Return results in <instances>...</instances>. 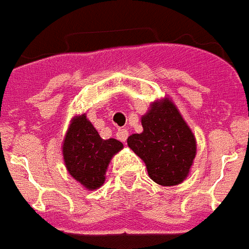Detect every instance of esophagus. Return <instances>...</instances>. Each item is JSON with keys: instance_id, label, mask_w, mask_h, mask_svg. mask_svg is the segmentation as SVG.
Returning <instances> with one entry per match:
<instances>
[{"instance_id": "34e87169", "label": "esophagus", "mask_w": 249, "mask_h": 249, "mask_svg": "<svg viewBox=\"0 0 249 249\" xmlns=\"http://www.w3.org/2000/svg\"><path fill=\"white\" fill-rule=\"evenodd\" d=\"M128 135H129V131L126 130V129H119L118 133H116V137H118L119 141H121V142H124L128 139Z\"/></svg>"}]
</instances>
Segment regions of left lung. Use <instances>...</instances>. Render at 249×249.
Wrapping results in <instances>:
<instances>
[{"instance_id": "1", "label": "left lung", "mask_w": 249, "mask_h": 249, "mask_svg": "<svg viewBox=\"0 0 249 249\" xmlns=\"http://www.w3.org/2000/svg\"><path fill=\"white\" fill-rule=\"evenodd\" d=\"M141 121L143 131L129 137V148L143 160L155 183H183L191 173L197 141L177 105L169 97L153 101Z\"/></svg>"}]
</instances>
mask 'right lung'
I'll return each instance as SVG.
<instances>
[{"label": "right lung", "instance_id": "right-lung-1", "mask_svg": "<svg viewBox=\"0 0 249 249\" xmlns=\"http://www.w3.org/2000/svg\"><path fill=\"white\" fill-rule=\"evenodd\" d=\"M123 148L118 139L101 138L87 115L82 114L70 121L62 142V156L72 179L94 191L104 185L110 161Z\"/></svg>", "mask_w": 249, "mask_h": 249}]
</instances>
